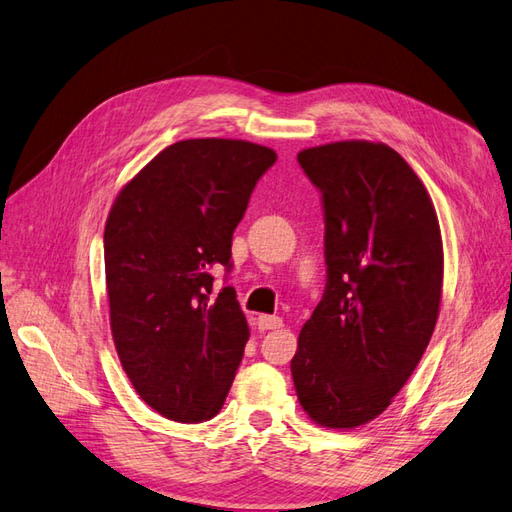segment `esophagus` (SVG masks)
I'll return each instance as SVG.
<instances>
[{
	"label": "esophagus",
	"instance_id": "esophagus-1",
	"mask_svg": "<svg viewBox=\"0 0 512 512\" xmlns=\"http://www.w3.org/2000/svg\"><path fill=\"white\" fill-rule=\"evenodd\" d=\"M258 326H260V330H278V328L284 326V323L276 315H260L258 317Z\"/></svg>",
	"mask_w": 512,
	"mask_h": 512
}]
</instances>
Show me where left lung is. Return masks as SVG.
I'll list each match as a JSON object with an SVG mask.
<instances>
[{"mask_svg":"<svg viewBox=\"0 0 512 512\" xmlns=\"http://www.w3.org/2000/svg\"><path fill=\"white\" fill-rule=\"evenodd\" d=\"M297 160L323 197L328 282L291 373L310 419L352 430L391 406L430 343L441 228L426 186L389 145L339 141Z\"/></svg>","mask_w":512,"mask_h":512,"instance_id":"obj_1","label":"left lung"}]
</instances>
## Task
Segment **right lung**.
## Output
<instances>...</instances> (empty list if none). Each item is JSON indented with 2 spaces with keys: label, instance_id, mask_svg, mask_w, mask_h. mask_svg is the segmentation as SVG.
Wrapping results in <instances>:
<instances>
[{
  "label": "right lung",
  "instance_id": "right-lung-1",
  "mask_svg": "<svg viewBox=\"0 0 512 512\" xmlns=\"http://www.w3.org/2000/svg\"><path fill=\"white\" fill-rule=\"evenodd\" d=\"M276 160L273 149L249 141H178L110 208L112 341L141 400L171 421L213 419L241 365L247 319L232 286L213 293V269H230L232 232Z\"/></svg>",
  "mask_w": 512,
  "mask_h": 512
}]
</instances>
